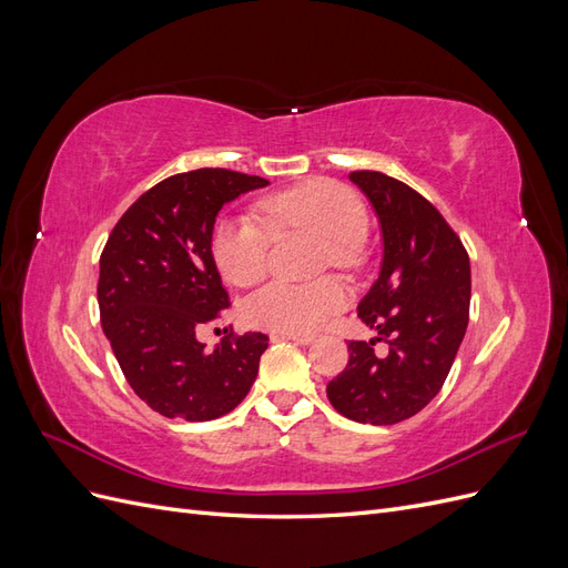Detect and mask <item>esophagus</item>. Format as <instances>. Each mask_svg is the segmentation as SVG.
Listing matches in <instances>:
<instances>
[{
  "instance_id": "obj_1",
  "label": "esophagus",
  "mask_w": 568,
  "mask_h": 568,
  "mask_svg": "<svg viewBox=\"0 0 568 568\" xmlns=\"http://www.w3.org/2000/svg\"><path fill=\"white\" fill-rule=\"evenodd\" d=\"M270 338L272 341H294V343H301V346H307V343L315 341V336H311V334H288V332H272Z\"/></svg>"
}]
</instances>
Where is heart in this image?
Here are the masks:
<instances>
[{
    "instance_id": "obj_1",
    "label": "heart",
    "mask_w": 568,
    "mask_h": 568,
    "mask_svg": "<svg viewBox=\"0 0 568 568\" xmlns=\"http://www.w3.org/2000/svg\"><path fill=\"white\" fill-rule=\"evenodd\" d=\"M261 211L272 232L303 230L320 236L326 263L338 267L357 263L359 242L367 232V211L351 189L329 180H311L263 199ZM211 253L230 284L253 286L267 272L270 239L246 215L220 217L211 232ZM346 301V286L332 277L303 286L274 282L246 301L244 317L263 329L311 334Z\"/></svg>"
}]
</instances>
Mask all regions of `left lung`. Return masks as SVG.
<instances>
[{"mask_svg": "<svg viewBox=\"0 0 568 568\" xmlns=\"http://www.w3.org/2000/svg\"><path fill=\"white\" fill-rule=\"evenodd\" d=\"M382 230V267L357 305L376 338L348 341V365L326 386L336 412L359 424H398L436 398L467 332L469 255L443 215L415 189L384 173L357 170ZM384 337L379 358L373 341Z\"/></svg>", "mask_w": 568, "mask_h": 568, "instance_id": "8db88e82", "label": "left lung"}]
</instances>
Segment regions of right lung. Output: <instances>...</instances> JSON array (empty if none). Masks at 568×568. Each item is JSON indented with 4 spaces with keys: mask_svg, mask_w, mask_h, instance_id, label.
I'll use <instances>...</instances> for the list:
<instances>
[{
    "mask_svg": "<svg viewBox=\"0 0 568 568\" xmlns=\"http://www.w3.org/2000/svg\"><path fill=\"white\" fill-rule=\"evenodd\" d=\"M270 182L199 168L151 186L113 227L99 261V313L128 384L168 419L211 422L246 398L267 336L205 351L196 332L230 307L211 253L222 205Z\"/></svg>",
    "mask_w": 568,
    "mask_h": 568,
    "instance_id": "obj_1",
    "label": "right lung"
}]
</instances>
